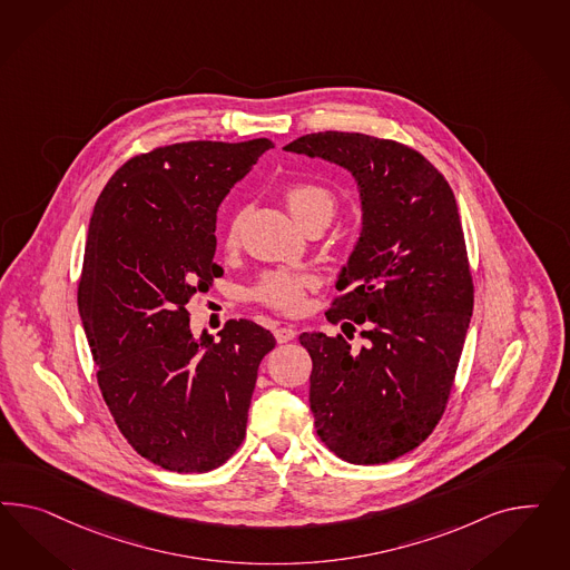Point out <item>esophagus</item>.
<instances>
[{
	"instance_id": "obj_1",
	"label": "esophagus",
	"mask_w": 570,
	"mask_h": 570,
	"mask_svg": "<svg viewBox=\"0 0 570 570\" xmlns=\"http://www.w3.org/2000/svg\"><path fill=\"white\" fill-rule=\"evenodd\" d=\"M276 341L282 345V343H288V341H293L294 336H296V330L293 326H282V328H277L276 332Z\"/></svg>"
}]
</instances>
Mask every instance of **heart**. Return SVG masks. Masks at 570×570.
Returning <instances> with one entry per match:
<instances>
[{
    "label": "heart",
    "instance_id": "obj_1",
    "mask_svg": "<svg viewBox=\"0 0 570 570\" xmlns=\"http://www.w3.org/2000/svg\"><path fill=\"white\" fill-rule=\"evenodd\" d=\"M284 198L298 224H305L313 213L328 210L332 215V210H334L332 191L322 186H315V184H305V181L293 184L284 191ZM238 232H240V215H234L227 225V232H225L227 248H234L238 244ZM313 286H315V279L309 274L269 272L257 284L255 298L269 309L298 313L305 307V296Z\"/></svg>",
    "mask_w": 570,
    "mask_h": 570
}]
</instances>
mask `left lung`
I'll list each match as a JSON object with an SVG mask.
<instances>
[{
    "instance_id": "obj_1",
    "label": "left lung",
    "mask_w": 570,
    "mask_h": 570,
    "mask_svg": "<svg viewBox=\"0 0 570 570\" xmlns=\"http://www.w3.org/2000/svg\"><path fill=\"white\" fill-rule=\"evenodd\" d=\"M284 150L351 173L362 234L326 317L353 332H303L309 403L330 451L386 464L417 448L445 412L474 305L466 242L448 179L414 148L365 134L320 131Z\"/></svg>"
}]
</instances>
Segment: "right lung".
I'll use <instances>...</instances> for the list:
<instances>
[{
  "mask_svg": "<svg viewBox=\"0 0 570 570\" xmlns=\"http://www.w3.org/2000/svg\"><path fill=\"white\" fill-rule=\"evenodd\" d=\"M267 138L184 141L134 156L104 188L87 234L79 315L122 436L173 472H208L240 448L269 330L229 320L196 338L188 303L213 263L217 208Z\"/></svg>",
  "mask_w": 570,
  "mask_h": 570,
  "instance_id": "obj_1",
  "label": "right lung"
}]
</instances>
